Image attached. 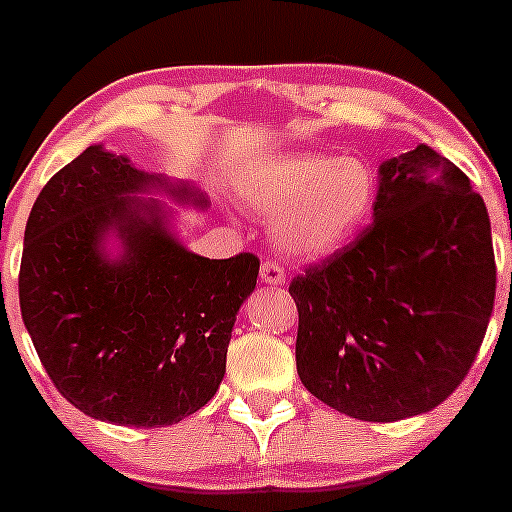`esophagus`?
Returning <instances> with one entry per match:
<instances>
[{"instance_id": "obj_1", "label": "esophagus", "mask_w": 512, "mask_h": 512, "mask_svg": "<svg viewBox=\"0 0 512 512\" xmlns=\"http://www.w3.org/2000/svg\"><path fill=\"white\" fill-rule=\"evenodd\" d=\"M261 280L266 285H273V288H280V285H285L283 268L273 261H263L261 263Z\"/></svg>"}]
</instances>
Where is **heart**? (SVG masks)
<instances>
[{"instance_id": "obj_1", "label": "heart", "mask_w": 512, "mask_h": 512, "mask_svg": "<svg viewBox=\"0 0 512 512\" xmlns=\"http://www.w3.org/2000/svg\"><path fill=\"white\" fill-rule=\"evenodd\" d=\"M236 192L271 217V239L285 256L320 261L344 251L371 219L376 170L364 158L288 153L249 163Z\"/></svg>"}]
</instances>
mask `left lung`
<instances>
[{
  "label": "left lung",
  "instance_id": "obj_1",
  "mask_svg": "<svg viewBox=\"0 0 512 512\" xmlns=\"http://www.w3.org/2000/svg\"><path fill=\"white\" fill-rule=\"evenodd\" d=\"M290 295L298 376L315 398L368 422L430 412L464 381L493 312L483 197L430 146L388 158L371 227Z\"/></svg>",
  "mask_w": 512,
  "mask_h": 512
}]
</instances>
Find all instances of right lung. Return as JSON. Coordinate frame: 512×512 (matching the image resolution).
Here are the masks:
<instances>
[{"instance_id":"right-lung-1","label":"right lung","mask_w":512,"mask_h":512,"mask_svg":"<svg viewBox=\"0 0 512 512\" xmlns=\"http://www.w3.org/2000/svg\"><path fill=\"white\" fill-rule=\"evenodd\" d=\"M148 195L210 207L192 180L85 148L36 197L19 273L26 332L60 395L126 427L175 425L210 403L258 276L254 254H192L178 212Z\"/></svg>"}]
</instances>
